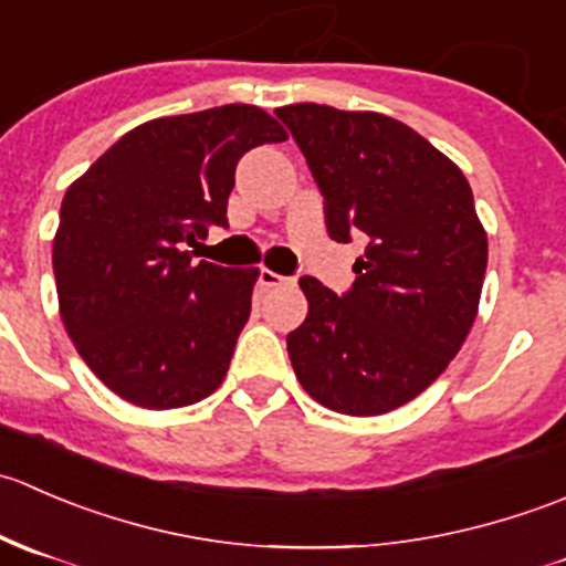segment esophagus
I'll list each match as a JSON object with an SVG mask.
<instances>
[{
  "label": "esophagus",
  "instance_id": "obj_1",
  "mask_svg": "<svg viewBox=\"0 0 566 566\" xmlns=\"http://www.w3.org/2000/svg\"><path fill=\"white\" fill-rule=\"evenodd\" d=\"M256 284L268 290V287H282V284H293V279H287V276H282V273H273V271H268V268H262L260 276H256Z\"/></svg>",
  "mask_w": 566,
  "mask_h": 566
}]
</instances>
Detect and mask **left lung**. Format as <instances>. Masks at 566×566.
Returning <instances> with one entry per match:
<instances>
[{
  "mask_svg": "<svg viewBox=\"0 0 566 566\" xmlns=\"http://www.w3.org/2000/svg\"><path fill=\"white\" fill-rule=\"evenodd\" d=\"M325 199L336 243L367 235L345 295L301 279L310 315L287 334L304 391L347 416H380L449 367L476 319L488 235L458 164L378 112L276 108Z\"/></svg>",
  "mask_w": 566,
  "mask_h": 566,
  "instance_id": "left-lung-1",
  "label": "left lung"
}]
</instances>
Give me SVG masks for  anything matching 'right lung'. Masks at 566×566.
Segmentation results:
<instances>
[{
  "label": "right lung",
  "instance_id": "add662e5",
  "mask_svg": "<svg viewBox=\"0 0 566 566\" xmlns=\"http://www.w3.org/2000/svg\"><path fill=\"white\" fill-rule=\"evenodd\" d=\"M284 139L249 104L150 119L65 191L51 254L60 315L117 397L169 410L221 386L260 271L193 262L186 247L227 227L243 153Z\"/></svg>",
  "mask_w": 566,
  "mask_h": 566
}]
</instances>
